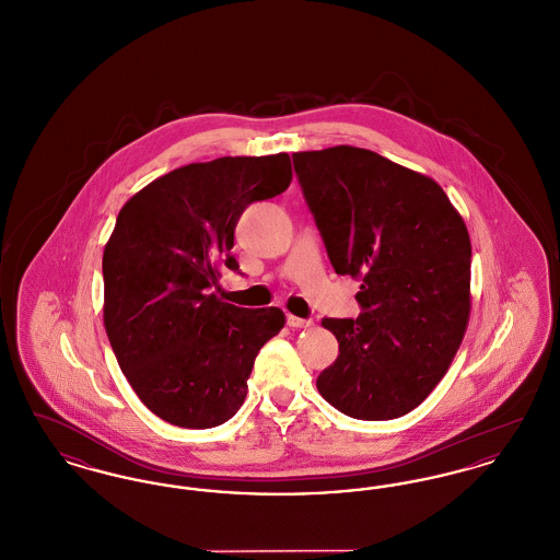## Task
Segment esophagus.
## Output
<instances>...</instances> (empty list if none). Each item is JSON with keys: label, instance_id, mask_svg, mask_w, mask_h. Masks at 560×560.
Returning <instances> with one entry per match:
<instances>
[{"label": "esophagus", "instance_id": "obj_1", "mask_svg": "<svg viewBox=\"0 0 560 560\" xmlns=\"http://www.w3.org/2000/svg\"><path fill=\"white\" fill-rule=\"evenodd\" d=\"M288 325L293 327V329H304V327H311V325H313V320L300 319V317L288 315Z\"/></svg>", "mask_w": 560, "mask_h": 560}]
</instances>
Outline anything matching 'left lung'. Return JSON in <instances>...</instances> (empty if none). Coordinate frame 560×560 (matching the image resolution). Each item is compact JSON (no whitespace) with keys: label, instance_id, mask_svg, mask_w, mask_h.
Returning a JSON list of instances; mask_svg holds the SVG:
<instances>
[{"label":"left lung","instance_id":"1","mask_svg":"<svg viewBox=\"0 0 560 560\" xmlns=\"http://www.w3.org/2000/svg\"><path fill=\"white\" fill-rule=\"evenodd\" d=\"M331 267L361 281L357 319H323L340 354L320 397L357 420L416 409L450 370L470 319V235L432 178L368 149L293 153Z\"/></svg>","mask_w":560,"mask_h":560}]
</instances>
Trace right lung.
Masks as SVG:
<instances>
[{
  "instance_id": "add662e5",
  "label": "right lung",
  "mask_w": 560,
  "mask_h": 560,
  "mask_svg": "<svg viewBox=\"0 0 560 560\" xmlns=\"http://www.w3.org/2000/svg\"><path fill=\"white\" fill-rule=\"evenodd\" d=\"M292 183L288 153L188 163L138 190L103 254V319L133 393L161 420L213 428L240 411L260 348L285 325L281 308L222 302L224 268L240 270L243 210Z\"/></svg>"
}]
</instances>
